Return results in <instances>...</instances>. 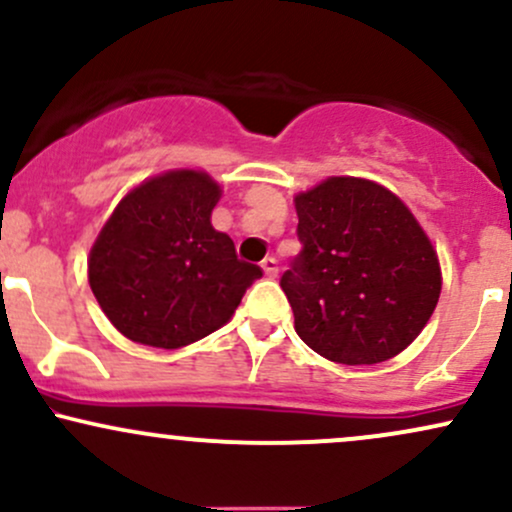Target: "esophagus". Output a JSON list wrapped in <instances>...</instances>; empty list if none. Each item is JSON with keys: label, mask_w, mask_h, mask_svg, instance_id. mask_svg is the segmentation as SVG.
<instances>
[{"label": "esophagus", "mask_w": 512, "mask_h": 512, "mask_svg": "<svg viewBox=\"0 0 512 512\" xmlns=\"http://www.w3.org/2000/svg\"><path fill=\"white\" fill-rule=\"evenodd\" d=\"M262 269H264V274L269 276V279H274V276L279 274V262H276L274 257H264V260H262Z\"/></svg>", "instance_id": "1"}]
</instances>
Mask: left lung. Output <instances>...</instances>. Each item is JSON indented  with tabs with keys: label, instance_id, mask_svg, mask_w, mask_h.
<instances>
[{
	"label": "left lung",
	"instance_id": "8db88e82",
	"mask_svg": "<svg viewBox=\"0 0 512 512\" xmlns=\"http://www.w3.org/2000/svg\"><path fill=\"white\" fill-rule=\"evenodd\" d=\"M293 202L303 250L281 289L298 337L346 366L407 349L440 296L438 255L414 214L363 178H327Z\"/></svg>",
	"mask_w": 512,
	"mask_h": 512
}]
</instances>
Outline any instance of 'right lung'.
<instances>
[{"label":"right lung","instance_id":"add662e5","mask_svg":"<svg viewBox=\"0 0 512 512\" xmlns=\"http://www.w3.org/2000/svg\"><path fill=\"white\" fill-rule=\"evenodd\" d=\"M221 187L202 170H170L134 187L88 255V284L108 320L137 344L180 349L216 332L260 279L211 226Z\"/></svg>","mask_w":512,"mask_h":512}]
</instances>
